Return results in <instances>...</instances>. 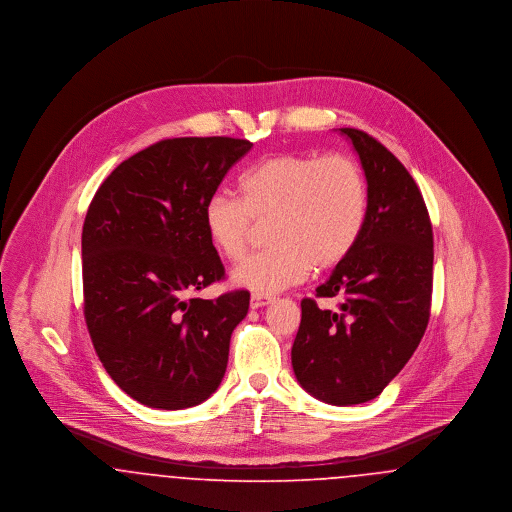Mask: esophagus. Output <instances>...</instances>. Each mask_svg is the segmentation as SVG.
Segmentation results:
<instances>
[{
	"mask_svg": "<svg viewBox=\"0 0 512 512\" xmlns=\"http://www.w3.org/2000/svg\"><path fill=\"white\" fill-rule=\"evenodd\" d=\"M274 299L270 295H259V293H253L251 299H249V305L251 309H261V307H267Z\"/></svg>",
	"mask_w": 512,
	"mask_h": 512,
	"instance_id": "obj_1",
	"label": "esophagus"
}]
</instances>
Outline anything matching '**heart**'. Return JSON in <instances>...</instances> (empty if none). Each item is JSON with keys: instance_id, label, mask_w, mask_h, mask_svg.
I'll use <instances>...</instances> for the list:
<instances>
[{"instance_id": "1", "label": "heart", "mask_w": 512, "mask_h": 512, "mask_svg": "<svg viewBox=\"0 0 512 512\" xmlns=\"http://www.w3.org/2000/svg\"><path fill=\"white\" fill-rule=\"evenodd\" d=\"M368 190L359 163L345 153H284L259 161L240 178V197L211 195L203 222L228 261L245 255L255 220H272L265 253L232 272L234 284L259 295L282 292L311 268L338 267L365 230Z\"/></svg>"}]
</instances>
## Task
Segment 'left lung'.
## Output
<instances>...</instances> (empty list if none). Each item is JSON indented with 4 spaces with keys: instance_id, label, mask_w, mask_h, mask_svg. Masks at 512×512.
<instances>
[{
    "instance_id": "obj_1",
    "label": "left lung",
    "mask_w": 512,
    "mask_h": 512,
    "mask_svg": "<svg viewBox=\"0 0 512 512\" xmlns=\"http://www.w3.org/2000/svg\"><path fill=\"white\" fill-rule=\"evenodd\" d=\"M357 151L368 215L361 240L317 288L343 301L336 311L301 301L292 366L301 388L330 405L378 397L413 357L432 303L434 234L426 203L409 171L378 140L340 128Z\"/></svg>"
}]
</instances>
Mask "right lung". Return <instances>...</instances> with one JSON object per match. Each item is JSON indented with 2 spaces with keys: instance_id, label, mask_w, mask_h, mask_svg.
I'll return each mask as SVG.
<instances>
[{
  "instance_id": "1",
  "label": "right lung",
  "mask_w": 512,
  "mask_h": 512,
  "mask_svg": "<svg viewBox=\"0 0 512 512\" xmlns=\"http://www.w3.org/2000/svg\"><path fill=\"white\" fill-rule=\"evenodd\" d=\"M251 147L224 136L161 140L122 161L88 207L86 326L109 376L142 405L195 407L224 378L249 292L190 295L224 278L203 209Z\"/></svg>"
}]
</instances>
